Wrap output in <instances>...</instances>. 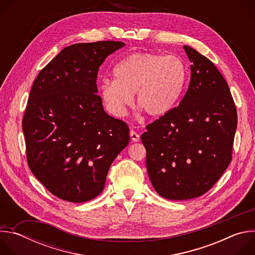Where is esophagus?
Instances as JSON below:
<instances>
[{"label":"esophagus","mask_w":255,"mask_h":255,"mask_svg":"<svg viewBox=\"0 0 255 255\" xmlns=\"http://www.w3.org/2000/svg\"><path fill=\"white\" fill-rule=\"evenodd\" d=\"M130 137H131L132 141H134V142H137V141H139V139H140L139 134H138L136 131H134V130H131V131H130Z\"/></svg>","instance_id":"obj_1"}]
</instances>
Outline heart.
Segmentation results:
<instances>
[{"label":"heart","mask_w":255,"mask_h":255,"mask_svg":"<svg viewBox=\"0 0 255 255\" xmlns=\"http://www.w3.org/2000/svg\"><path fill=\"white\" fill-rule=\"evenodd\" d=\"M115 79H104L99 90L110 113L123 116L135 93L139 109L150 117L167 114L183 94L187 66L176 55L136 52L114 68Z\"/></svg>","instance_id":"b5f03b06"}]
</instances>
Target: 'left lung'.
Segmentation results:
<instances>
[{
  "label": "left lung",
  "instance_id": "1",
  "mask_svg": "<svg viewBox=\"0 0 255 255\" xmlns=\"http://www.w3.org/2000/svg\"><path fill=\"white\" fill-rule=\"evenodd\" d=\"M191 81L179 105L146 126L141 141L158 195L188 200L207 193L232 159L236 106L220 71L206 56L184 46Z\"/></svg>",
  "mask_w": 255,
  "mask_h": 255
}]
</instances>
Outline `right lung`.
<instances>
[{
	"instance_id": "obj_1",
	"label": "right lung",
	"mask_w": 255,
	"mask_h": 255,
	"mask_svg": "<svg viewBox=\"0 0 255 255\" xmlns=\"http://www.w3.org/2000/svg\"><path fill=\"white\" fill-rule=\"evenodd\" d=\"M124 45L67 46L33 83L22 120L27 162L61 200L83 203L100 195L109 168L130 141L128 125L109 116L97 94L100 66Z\"/></svg>"
}]
</instances>
